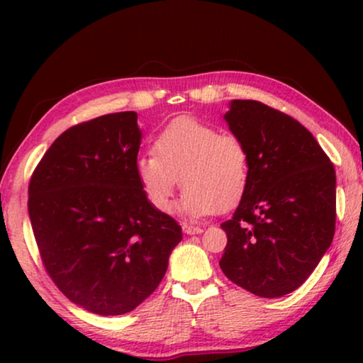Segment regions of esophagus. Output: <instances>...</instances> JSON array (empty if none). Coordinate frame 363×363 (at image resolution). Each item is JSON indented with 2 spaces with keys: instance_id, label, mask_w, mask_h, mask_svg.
Masks as SVG:
<instances>
[{
  "instance_id": "esophagus-1",
  "label": "esophagus",
  "mask_w": 363,
  "mask_h": 363,
  "mask_svg": "<svg viewBox=\"0 0 363 363\" xmlns=\"http://www.w3.org/2000/svg\"><path fill=\"white\" fill-rule=\"evenodd\" d=\"M182 228H183V233H186V235H200V233H203V228L186 225V223Z\"/></svg>"
}]
</instances>
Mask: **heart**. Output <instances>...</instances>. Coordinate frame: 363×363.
<instances>
[{
	"label": "heart",
	"instance_id": "obj_1",
	"mask_svg": "<svg viewBox=\"0 0 363 363\" xmlns=\"http://www.w3.org/2000/svg\"><path fill=\"white\" fill-rule=\"evenodd\" d=\"M250 152L241 138L218 133L191 117H178L158 133L153 153L135 160L143 195L158 211L170 208L180 177L182 211L205 216L240 205L250 186Z\"/></svg>",
	"mask_w": 363,
	"mask_h": 363
}]
</instances>
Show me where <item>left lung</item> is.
Segmentation results:
<instances>
[{"mask_svg": "<svg viewBox=\"0 0 363 363\" xmlns=\"http://www.w3.org/2000/svg\"><path fill=\"white\" fill-rule=\"evenodd\" d=\"M231 132L250 152V186L231 220L220 266L259 297L296 291L329 250L335 231V170L296 118L257 101H233Z\"/></svg>", "mask_w": 363, "mask_h": 363, "instance_id": "left-lung-1", "label": "left lung"}]
</instances>
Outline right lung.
<instances>
[{
	"label": "right lung",
	"instance_id": "obj_1",
	"mask_svg": "<svg viewBox=\"0 0 363 363\" xmlns=\"http://www.w3.org/2000/svg\"><path fill=\"white\" fill-rule=\"evenodd\" d=\"M135 112L61 133L29 182L28 211L57 289L99 315L127 314L160 284L182 226L153 208L135 175Z\"/></svg>",
	"mask_w": 363,
	"mask_h": 363
}]
</instances>
